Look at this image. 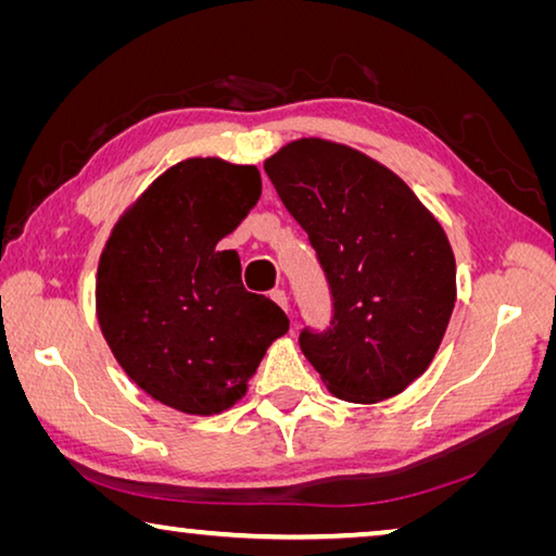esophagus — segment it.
I'll return each instance as SVG.
<instances>
[{
  "label": "esophagus",
  "instance_id": "obj_1",
  "mask_svg": "<svg viewBox=\"0 0 556 556\" xmlns=\"http://www.w3.org/2000/svg\"><path fill=\"white\" fill-rule=\"evenodd\" d=\"M269 296L277 301V304L285 308V312H289V299H287V294H285V289H271L269 291Z\"/></svg>",
  "mask_w": 556,
  "mask_h": 556
}]
</instances>
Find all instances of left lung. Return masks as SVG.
I'll return each instance as SVG.
<instances>
[{
    "mask_svg": "<svg viewBox=\"0 0 556 556\" xmlns=\"http://www.w3.org/2000/svg\"><path fill=\"white\" fill-rule=\"evenodd\" d=\"M265 172L331 289V321L306 326L301 351L336 397H394L429 368L454 312L446 232L397 174L351 147L299 139Z\"/></svg>",
    "mask_w": 556,
    "mask_h": 556,
    "instance_id": "left-lung-1",
    "label": "left lung"
}]
</instances>
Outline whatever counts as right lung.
<instances>
[{
  "label": "right lung",
  "mask_w": 556,
  "mask_h": 556,
  "mask_svg": "<svg viewBox=\"0 0 556 556\" xmlns=\"http://www.w3.org/2000/svg\"><path fill=\"white\" fill-rule=\"evenodd\" d=\"M260 193L255 166L186 159L139 195L102 250V336L122 370L178 412L232 407L289 331L275 301L242 287L238 252L218 250Z\"/></svg>",
  "instance_id": "obj_1"
}]
</instances>
